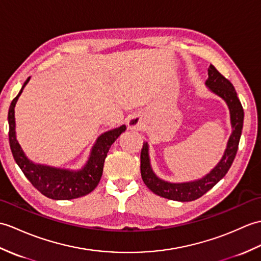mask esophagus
<instances>
[{
	"label": "esophagus",
	"mask_w": 261,
	"mask_h": 261,
	"mask_svg": "<svg viewBox=\"0 0 261 261\" xmlns=\"http://www.w3.org/2000/svg\"><path fill=\"white\" fill-rule=\"evenodd\" d=\"M127 125H128V128L130 129H141V127L143 126V119L141 116L133 115L128 121H127Z\"/></svg>",
	"instance_id": "1"
}]
</instances>
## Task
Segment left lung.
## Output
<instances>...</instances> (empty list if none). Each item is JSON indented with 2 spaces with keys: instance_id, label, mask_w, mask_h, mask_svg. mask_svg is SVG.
Instances as JSON below:
<instances>
[{
  "instance_id": "8db88e82",
  "label": "left lung",
  "mask_w": 261,
  "mask_h": 261,
  "mask_svg": "<svg viewBox=\"0 0 261 261\" xmlns=\"http://www.w3.org/2000/svg\"><path fill=\"white\" fill-rule=\"evenodd\" d=\"M207 76L209 77L205 82L207 89L213 92L214 95L222 98L229 108L230 123L232 132H231V135L228 140L227 148H225L219 163L204 176L194 179V181L174 183L162 179L155 174L152 165H150L148 143L144 142L141 152L142 178L146 187L153 193L162 196V198L179 202H189L199 199L200 196L205 194L207 191L211 190L220 179L227 174L236 158L242 126H244V108H242L239 98L237 96L233 85L227 78H224L214 68V66L210 65V67L207 68Z\"/></svg>"
}]
</instances>
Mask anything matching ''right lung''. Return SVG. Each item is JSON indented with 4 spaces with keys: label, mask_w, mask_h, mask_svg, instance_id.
Returning a JSON list of instances; mask_svg holds the SVG:
<instances>
[{
    "label": "right lung",
    "mask_w": 261,
    "mask_h": 261,
    "mask_svg": "<svg viewBox=\"0 0 261 261\" xmlns=\"http://www.w3.org/2000/svg\"><path fill=\"white\" fill-rule=\"evenodd\" d=\"M29 80L30 77L23 84L20 92L11 102L9 108V141L14 161L33 187L49 199L71 200L87 195L94 191L99 183L108 150L121 133L126 130V126L121 125L98 136L94 146L90 149L88 160L80 170L60 169V167L34 163L23 152L16 140L15 133L14 108Z\"/></svg>",
    "instance_id": "right-lung-1"
}]
</instances>
